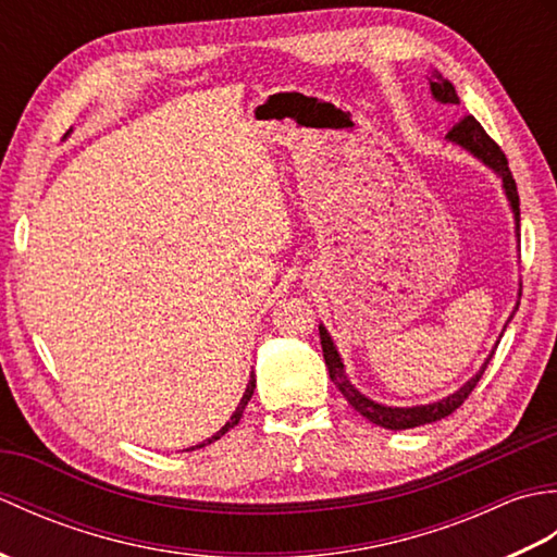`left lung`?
I'll list each match as a JSON object with an SVG mask.
<instances>
[{"label": "left lung", "mask_w": 557, "mask_h": 557, "mask_svg": "<svg viewBox=\"0 0 557 557\" xmlns=\"http://www.w3.org/2000/svg\"><path fill=\"white\" fill-rule=\"evenodd\" d=\"M429 83H431V96L435 98V102L459 104L455 86L447 78L437 74V71H431ZM445 138L449 140V144H455L459 148H465L467 152H471V156H474L479 162L486 164V168L491 172H495V176H498V180L503 182V191H505L507 203H510V210L515 215V234L519 236V194H517V184L512 180V172H510V168H507L505 152L498 146H495V140L486 132H483V126L471 114L465 116V120H459L453 128H449ZM519 297H522V289H519ZM510 321H512V315L507 318V323H510ZM507 323H505V327H507ZM318 333H321V345H323V357H325L327 371H330V381L337 385L339 393L345 395V399L361 413V417H366L375 425H383V429H387V431L417 429V425L433 423V421H441V419L449 417V413H453L461 405V401L469 397L471 389L476 387L483 371H486L488 361L493 359L495 347H498V342H495V347L491 349L488 359L481 363L479 373L471 375L469 381L461 385L459 389H455L453 395H447V397L437 399V401H431V405L389 407V405H381V401H373L371 397L361 395L359 389L351 385V381L347 377V371H345V361H342L335 342H333V337H330V333H327L323 323L318 325Z\"/></svg>", "instance_id": "8db88e82"}]
</instances>
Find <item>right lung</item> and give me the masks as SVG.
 Listing matches in <instances>:
<instances>
[{"instance_id":"obj_1","label":"right lung","mask_w":557,"mask_h":557,"mask_svg":"<svg viewBox=\"0 0 557 557\" xmlns=\"http://www.w3.org/2000/svg\"><path fill=\"white\" fill-rule=\"evenodd\" d=\"M253 389H256V377H253V373H251V381H248V385H246V393H244V397H242V401L239 405H236V409H234V413L230 417V421L222 425V429L215 433V435H210L208 441H203V443H198V445H191V447H186V453H191V449H200V447H206V445H210V443H215V441H220V437L227 433V431H232L236 423H239V419H242V413H244V409H246V405L248 401H251V397H253Z\"/></svg>"}]
</instances>
